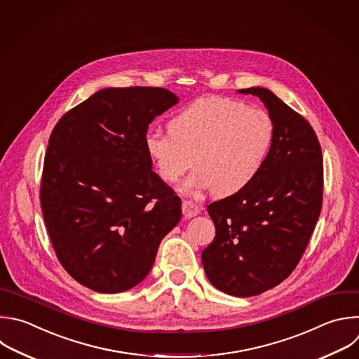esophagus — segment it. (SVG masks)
<instances>
[{
  "mask_svg": "<svg viewBox=\"0 0 359 359\" xmlns=\"http://www.w3.org/2000/svg\"><path fill=\"white\" fill-rule=\"evenodd\" d=\"M182 210H183V215L186 218H191V217H196L197 214H200V207L193 203L191 200H184L182 203Z\"/></svg>",
  "mask_w": 359,
  "mask_h": 359,
  "instance_id": "esophagus-1",
  "label": "esophagus"
}]
</instances>
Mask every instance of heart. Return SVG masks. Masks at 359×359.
Listing matches in <instances>:
<instances>
[{
	"label": "heart",
	"instance_id": "heart-1",
	"mask_svg": "<svg viewBox=\"0 0 359 359\" xmlns=\"http://www.w3.org/2000/svg\"><path fill=\"white\" fill-rule=\"evenodd\" d=\"M168 130H151L144 137L156 173L175 183L191 162L184 191L214 190L217 196L243 191L257 180L275 137L266 111L226 97L193 101L169 119Z\"/></svg>",
	"mask_w": 359,
	"mask_h": 359
}]
</instances>
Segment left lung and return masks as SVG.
<instances>
[{
    "label": "left lung",
    "mask_w": 359,
    "mask_h": 359,
    "mask_svg": "<svg viewBox=\"0 0 359 359\" xmlns=\"http://www.w3.org/2000/svg\"><path fill=\"white\" fill-rule=\"evenodd\" d=\"M238 91L262 100L273 144L251 186L207 207L215 236L201 262L218 290L250 297L282 283L302 259L323 205V155L307 119L271 90Z\"/></svg>",
    "instance_id": "1"
}]
</instances>
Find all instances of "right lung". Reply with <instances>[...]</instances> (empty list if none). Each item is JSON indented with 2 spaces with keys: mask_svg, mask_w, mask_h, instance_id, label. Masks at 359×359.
Masks as SVG:
<instances>
[{
  "mask_svg": "<svg viewBox=\"0 0 359 359\" xmlns=\"http://www.w3.org/2000/svg\"><path fill=\"white\" fill-rule=\"evenodd\" d=\"M179 98L162 87L104 88L55 126L43 162L41 205L65 271L98 293L142 282L182 201L144 148L149 124Z\"/></svg>",
  "mask_w": 359,
  "mask_h": 359,
  "instance_id": "obj_1",
  "label": "right lung"
}]
</instances>
